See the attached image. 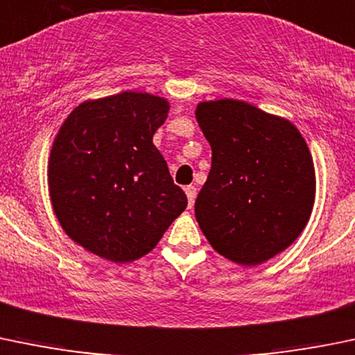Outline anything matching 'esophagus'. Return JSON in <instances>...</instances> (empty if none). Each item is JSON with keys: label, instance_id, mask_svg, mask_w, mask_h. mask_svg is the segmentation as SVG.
Returning <instances> with one entry per match:
<instances>
[{"label": "esophagus", "instance_id": "34e87169", "mask_svg": "<svg viewBox=\"0 0 355 355\" xmlns=\"http://www.w3.org/2000/svg\"><path fill=\"white\" fill-rule=\"evenodd\" d=\"M186 191V196H188V203H189V208L195 205V200H196V195H198V191H196L195 186H186L184 188Z\"/></svg>", "mask_w": 355, "mask_h": 355}]
</instances>
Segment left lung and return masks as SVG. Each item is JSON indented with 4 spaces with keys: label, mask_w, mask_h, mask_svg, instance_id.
<instances>
[{
    "label": "left lung",
    "mask_w": 355,
    "mask_h": 355,
    "mask_svg": "<svg viewBox=\"0 0 355 355\" xmlns=\"http://www.w3.org/2000/svg\"><path fill=\"white\" fill-rule=\"evenodd\" d=\"M196 121L211 169L195 217L217 253L259 265L291 246L311 217L316 179L297 128L248 102H202Z\"/></svg>",
    "instance_id": "1"
}]
</instances>
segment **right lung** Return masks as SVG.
<instances>
[{
	"label": "right lung",
	"mask_w": 355,
	"mask_h": 355,
	"mask_svg": "<svg viewBox=\"0 0 355 355\" xmlns=\"http://www.w3.org/2000/svg\"><path fill=\"white\" fill-rule=\"evenodd\" d=\"M169 104L144 92L87 101L60 128L49 191L61 227L97 257L126 263L152 251L188 198L152 138Z\"/></svg>",
	"instance_id": "obj_1"
}]
</instances>
